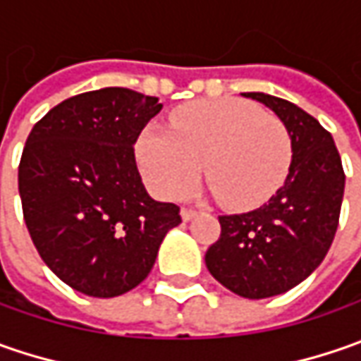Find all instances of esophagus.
Returning a JSON list of instances; mask_svg holds the SVG:
<instances>
[{
	"instance_id": "1",
	"label": "esophagus",
	"mask_w": 361,
	"mask_h": 361,
	"mask_svg": "<svg viewBox=\"0 0 361 361\" xmlns=\"http://www.w3.org/2000/svg\"><path fill=\"white\" fill-rule=\"evenodd\" d=\"M197 215H199V211H195V209H190V207H183V209H180L183 221H190V219H195Z\"/></svg>"
}]
</instances>
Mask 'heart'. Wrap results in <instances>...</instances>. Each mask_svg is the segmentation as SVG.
Masks as SVG:
<instances>
[{
    "label": "heart",
    "mask_w": 361,
    "mask_h": 361,
    "mask_svg": "<svg viewBox=\"0 0 361 361\" xmlns=\"http://www.w3.org/2000/svg\"><path fill=\"white\" fill-rule=\"evenodd\" d=\"M148 187L178 199L197 183L204 160L211 190L229 209H255L281 188L291 159V134L273 114L247 100L223 98L183 106L171 130L148 126L136 142Z\"/></svg>",
    "instance_id": "b5f03b06"
}]
</instances>
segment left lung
Segmentation results:
<instances>
[{"label": "left lung", "instance_id": "obj_1", "mask_svg": "<svg viewBox=\"0 0 361 361\" xmlns=\"http://www.w3.org/2000/svg\"><path fill=\"white\" fill-rule=\"evenodd\" d=\"M243 96L271 108L293 142L285 185L263 207L221 215V237L204 255L221 285L247 299L273 298L310 277L340 223L345 174L331 134L299 106L263 92Z\"/></svg>", "mask_w": 361, "mask_h": 361}]
</instances>
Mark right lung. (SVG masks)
Returning a JSON list of instances; mask_svg holds the SVG:
<instances>
[{
    "instance_id": "obj_1",
    "label": "right lung",
    "mask_w": 361,
    "mask_h": 361,
    "mask_svg": "<svg viewBox=\"0 0 361 361\" xmlns=\"http://www.w3.org/2000/svg\"><path fill=\"white\" fill-rule=\"evenodd\" d=\"M128 88L84 92L54 106L21 152L23 221L44 263L92 298L142 283L164 235L180 223L174 202L148 197L134 142L160 112Z\"/></svg>"
}]
</instances>
